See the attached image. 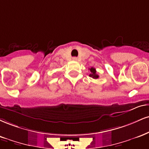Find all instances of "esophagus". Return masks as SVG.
<instances>
[{"label":"esophagus","instance_id":"1","mask_svg":"<svg viewBox=\"0 0 149 149\" xmlns=\"http://www.w3.org/2000/svg\"><path fill=\"white\" fill-rule=\"evenodd\" d=\"M72 60H73V61H77V60H78V58H77L76 57H73V58H72Z\"/></svg>","mask_w":149,"mask_h":149}]
</instances>
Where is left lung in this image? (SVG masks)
<instances>
[{
	"label": "left lung",
	"mask_w": 149,
	"mask_h": 149,
	"mask_svg": "<svg viewBox=\"0 0 149 149\" xmlns=\"http://www.w3.org/2000/svg\"><path fill=\"white\" fill-rule=\"evenodd\" d=\"M89 71H90V74L89 75V77H91V78H94V79H97L98 78V75L96 73V69H94V67H91L90 69H89Z\"/></svg>",
	"instance_id": "obj_1"
}]
</instances>
